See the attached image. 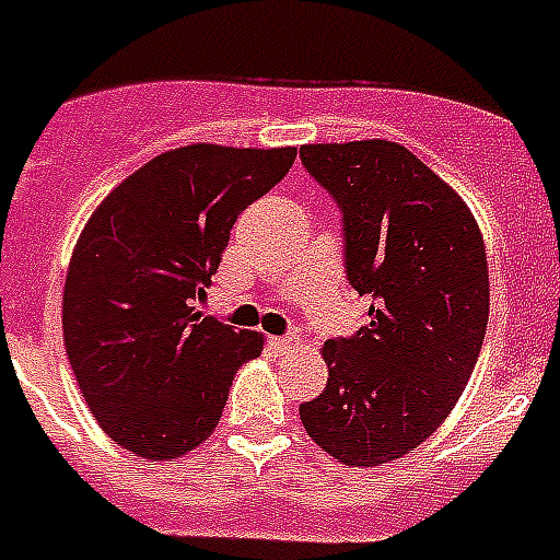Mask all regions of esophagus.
<instances>
[{"label": "esophagus", "mask_w": 560, "mask_h": 560, "mask_svg": "<svg viewBox=\"0 0 560 560\" xmlns=\"http://www.w3.org/2000/svg\"><path fill=\"white\" fill-rule=\"evenodd\" d=\"M293 345H295V336H270V347H276L279 352L293 350Z\"/></svg>", "instance_id": "obj_1"}]
</instances>
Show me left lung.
I'll return each instance as SVG.
<instances>
[{"label": "left lung", "mask_w": 560, "mask_h": 560, "mask_svg": "<svg viewBox=\"0 0 560 560\" xmlns=\"http://www.w3.org/2000/svg\"><path fill=\"white\" fill-rule=\"evenodd\" d=\"M299 156L341 210L347 281L370 302L361 330L327 338L330 378L299 416L324 453L378 467L430 439L476 370L490 316L481 230L401 144H304Z\"/></svg>", "instance_id": "8db88e82"}]
</instances>
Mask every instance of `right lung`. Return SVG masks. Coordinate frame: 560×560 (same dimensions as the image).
I'll return each instance as SVG.
<instances>
[{"label": "right lung", "instance_id": "obj_1", "mask_svg": "<svg viewBox=\"0 0 560 560\" xmlns=\"http://www.w3.org/2000/svg\"><path fill=\"white\" fill-rule=\"evenodd\" d=\"M295 162V148L187 144L128 176L84 224L70 258L62 330L102 430L167 462L215 430L233 375L265 338L196 304L213 284L238 213Z\"/></svg>", "mask_w": 560, "mask_h": 560}]
</instances>
